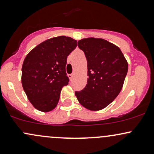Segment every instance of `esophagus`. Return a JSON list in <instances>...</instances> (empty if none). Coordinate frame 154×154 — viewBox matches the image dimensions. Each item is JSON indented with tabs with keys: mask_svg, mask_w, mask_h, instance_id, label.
Segmentation results:
<instances>
[{
	"mask_svg": "<svg viewBox=\"0 0 154 154\" xmlns=\"http://www.w3.org/2000/svg\"><path fill=\"white\" fill-rule=\"evenodd\" d=\"M68 77H69V78L70 79V80H72V79H73V77H74V75L73 74H70V75H68Z\"/></svg>",
	"mask_w": 154,
	"mask_h": 154,
	"instance_id": "obj_1",
	"label": "esophagus"
}]
</instances>
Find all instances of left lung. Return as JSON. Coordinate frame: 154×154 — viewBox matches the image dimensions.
Listing matches in <instances>:
<instances>
[{"label": "left lung", "mask_w": 154, "mask_h": 154, "mask_svg": "<svg viewBox=\"0 0 154 154\" xmlns=\"http://www.w3.org/2000/svg\"><path fill=\"white\" fill-rule=\"evenodd\" d=\"M77 45L87 59L88 79L85 88L75 95L86 109L101 110L121 91L128 63L119 48L103 39H82Z\"/></svg>", "instance_id": "1"}]
</instances>
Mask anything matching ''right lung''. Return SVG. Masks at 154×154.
<instances>
[{
	"mask_svg": "<svg viewBox=\"0 0 154 154\" xmlns=\"http://www.w3.org/2000/svg\"><path fill=\"white\" fill-rule=\"evenodd\" d=\"M76 47L77 40L59 36L39 44L26 55L22 84L35 109L48 112L57 106L61 89L69 81L66 73L67 56Z\"/></svg>",
	"mask_w": 154,
	"mask_h": 154,
	"instance_id": "right-lung-1",
	"label": "right lung"
}]
</instances>
